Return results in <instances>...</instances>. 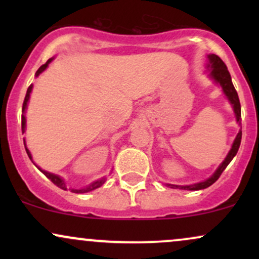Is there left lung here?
<instances>
[{
    "label": "left lung",
    "instance_id": "8db88e82",
    "mask_svg": "<svg viewBox=\"0 0 259 259\" xmlns=\"http://www.w3.org/2000/svg\"><path fill=\"white\" fill-rule=\"evenodd\" d=\"M207 58H208L207 67L209 68V76L214 80L217 84H219L222 86L225 96L228 97V100L230 101V103L233 105L236 120L240 123V120H241V105H240L239 96H237V92H236V90H235L233 81H231V76H230V73H229L227 65H225L224 62H223L217 55H208ZM241 136H242V132L240 130L239 134L236 135V138H235V140H234L233 146H231L230 151H229L228 156L225 157V159L223 160L222 164L219 165L218 169L214 171V174H213L210 178H208L207 180L202 181V183H198V184H194V185L179 186V185H170V184H168V186L178 187V189H180V190H192V191H196V190L207 189V187H209L212 184H214L215 181L219 179V177H221L223 171H224V169L228 167L229 163H230L231 160H233L234 157L236 156L237 151H239L240 144H241Z\"/></svg>",
    "mask_w": 259,
    "mask_h": 259
}]
</instances>
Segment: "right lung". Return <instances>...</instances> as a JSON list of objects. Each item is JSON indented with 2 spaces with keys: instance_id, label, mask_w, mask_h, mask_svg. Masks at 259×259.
I'll use <instances>...</instances> for the list:
<instances>
[{
  "instance_id": "obj_1",
  "label": "right lung",
  "mask_w": 259,
  "mask_h": 259,
  "mask_svg": "<svg viewBox=\"0 0 259 259\" xmlns=\"http://www.w3.org/2000/svg\"><path fill=\"white\" fill-rule=\"evenodd\" d=\"M52 59H53V58H50L49 61L46 62V63L41 65V67L38 68V69H37L36 74H35V76H38V75H40V74L42 73L44 70L46 69L47 67H49V64L51 63V61H52ZM31 90H32V84H31L30 86H29V88H28V91H26V95H25L24 102H23V112H25V109H26V106H28L29 99H30V94H31ZM25 123H26V119H25V117H24V115L22 114V132H23V133L25 132ZM24 146H25V141H24ZM25 151H26V153H28L29 158H30V159L32 160L31 153L29 152V150H28V148H26V146H25ZM36 167H37V165H36ZM37 168H38V167H37ZM38 169H40V168H38ZM40 170L42 171V173H44L45 175H46V177L49 178V179L51 180L52 183L55 184V185H57L58 187H61L62 190H67V186H65V183H64V180L62 179L61 177H58V175H56V174L49 173V171H46V170H42V169H40ZM105 181H106V178H102V179H100V180H96V181H94V183L90 184V185H89V186L84 187V189H79V190H76V189H72V192H75V194H84V192L92 191V190H95V189H97V187L102 186L103 184H105Z\"/></svg>"
}]
</instances>
